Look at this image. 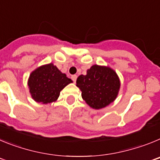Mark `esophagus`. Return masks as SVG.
Listing matches in <instances>:
<instances>
[{
  "label": "esophagus",
  "instance_id": "34e87169",
  "mask_svg": "<svg viewBox=\"0 0 160 160\" xmlns=\"http://www.w3.org/2000/svg\"><path fill=\"white\" fill-rule=\"evenodd\" d=\"M77 77H78V76L76 75V74H74V75H73L71 77V78H72V80L73 81V82H76V80H77Z\"/></svg>",
  "mask_w": 160,
  "mask_h": 160
}]
</instances>
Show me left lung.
<instances>
[{
  "label": "left lung",
  "mask_w": 160,
  "mask_h": 160,
  "mask_svg": "<svg viewBox=\"0 0 160 160\" xmlns=\"http://www.w3.org/2000/svg\"><path fill=\"white\" fill-rule=\"evenodd\" d=\"M118 74L110 66L94 65L81 74L76 86L82 91V98L87 105L95 110L104 108L116 99L120 89Z\"/></svg>",
  "instance_id": "8db88e82"
}]
</instances>
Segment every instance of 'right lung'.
<instances>
[{
  "mask_svg": "<svg viewBox=\"0 0 160 160\" xmlns=\"http://www.w3.org/2000/svg\"><path fill=\"white\" fill-rule=\"evenodd\" d=\"M73 82L53 63L42 65L31 72L28 79V87L31 97L35 102L48 104L55 102L61 90Z\"/></svg>",
  "mask_w": 160,
  "mask_h": 160,
  "instance_id": "add662e5",
  "label": "right lung"
}]
</instances>
